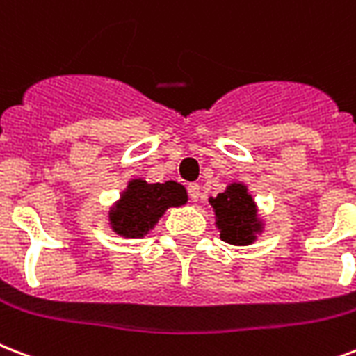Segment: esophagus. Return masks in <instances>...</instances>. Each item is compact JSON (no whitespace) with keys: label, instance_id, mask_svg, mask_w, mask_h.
Instances as JSON below:
<instances>
[{"label":"esophagus","instance_id":"esophagus-1","mask_svg":"<svg viewBox=\"0 0 356 356\" xmlns=\"http://www.w3.org/2000/svg\"><path fill=\"white\" fill-rule=\"evenodd\" d=\"M186 190H188V197L192 202H197V200H200V184L190 183L188 186H186Z\"/></svg>","mask_w":356,"mask_h":356}]
</instances>
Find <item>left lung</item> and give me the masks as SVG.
Listing matches in <instances>:
<instances>
[{
    "instance_id": "left-lung-1",
    "label": "left lung",
    "mask_w": 356,
    "mask_h": 356,
    "mask_svg": "<svg viewBox=\"0 0 356 356\" xmlns=\"http://www.w3.org/2000/svg\"><path fill=\"white\" fill-rule=\"evenodd\" d=\"M209 203L216 213V226L220 238L229 244H248L254 241V233L259 229L256 220V205L243 184H232L226 192L211 197Z\"/></svg>"
}]
</instances>
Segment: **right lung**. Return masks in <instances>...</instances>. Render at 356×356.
Returning a JSON list of instances; mask_svg holds the SVG:
<instances>
[{"instance_id": "right-lung-1", "label": "right lung", "mask_w": 356, "mask_h": 356, "mask_svg": "<svg viewBox=\"0 0 356 356\" xmlns=\"http://www.w3.org/2000/svg\"><path fill=\"white\" fill-rule=\"evenodd\" d=\"M186 202L183 184L132 181L129 188L110 213L113 232L123 237H142L156 224L168 207H179Z\"/></svg>"}]
</instances>
